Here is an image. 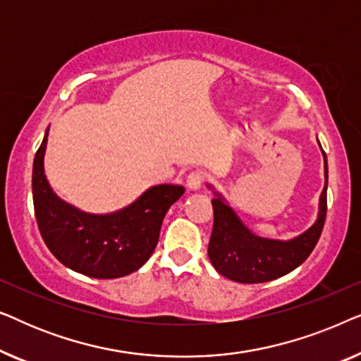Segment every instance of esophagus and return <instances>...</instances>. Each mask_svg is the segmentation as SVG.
I'll return each instance as SVG.
<instances>
[{
    "label": "esophagus",
    "mask_w": 361,
    "mask_h": 361,
    "mask_svg": "<svg viewBox=\"0 0 361 361\" xmlns=\"http://www.w3.org/2000/svg\"><path fill=\"white\" fill-rule=\"evenodd\" d=\"M205 180V174L202 171H194L187 176V187L190 190H199Z\"/></svg>",
    "instance_id": "34e87169"
}]
</instances>
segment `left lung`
Returning a JSON list of instances; mask_svg holds the SVG:
<instances>
[{"label":"left lung","mask_w":361,"mask_h":361,"mask_svg":"<svg viewBox=\"0 0 361 361\" xmlns=\"http://www.w3.org/2000/svg\"><path fill=\"white\" fill-rule=\"evenodd\" d=\"M324 162L325 187L320 195L317 220L307 231L289 241L261 238L251 233L224 197L215 192L216 197L212 200L214 228L209 241V258L221 276L245 284L268 283L294 271L309 258L322 233L327 215L329 167L325 152Z\"/></svg>","instance_id":"1"}]
</instances>
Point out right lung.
<instances>
[{
  "label": "right lung",
  "mask_w": 361,
  "mask_h": 361,
  "mask_svg": "<svg viewBox=\"0 0 361 361\" xmlns=\"http://www.w3.org/2000/svg\"><path fill=\"white\" fill-rule=\"evenodd\" d=\"M49 130L32 166L34 214L44 243L63 266L97 279L135 273L151 258L162 220L184 187L161 184L147 189L125 209L93 215L68 205L54 194L44 174Z\"/></svg>",
  "instance_id": "right-lung-1"
}]
</instances>
